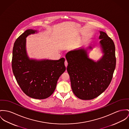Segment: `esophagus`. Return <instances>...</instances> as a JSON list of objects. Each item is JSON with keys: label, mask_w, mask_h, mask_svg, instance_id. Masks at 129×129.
<instances>
[{"label": "esophagus", "mask_w": 129, "mask_h": 129, "mask_svg": "<svg viewBox=\"0 0 129 129\" xmlns=\"http://www.w3.org/2000/svg\"><path fill=\"white\" fill-rule=\"evenodd\" d=\"M64 64H65V67H67V65H68V62H67V60H65Z\"/></svg>", "instance_id": "34e87169"}]
</instances>
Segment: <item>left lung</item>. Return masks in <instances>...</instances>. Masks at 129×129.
<instances>
[{
    "label": "left lung",
    "mask_w": 129,
    "mask_h": 129,
    "mask_svg": "<svg viewBox=\"0 0 129 129\" xmlns=\"http://www.w3.org/2000/svg\"><path fill=\"white\" fill-rule=\"evenodd\" d=\"M99 32L100 47L103 54L99 59L89 58V50L94 47L90 46L71 50L65 55L72 89L80 99H93L104 92L111 82L115 68L114 42L106 33Z\"/></svg>",
    "instance_id": "8db88e82"
}]
</instances>
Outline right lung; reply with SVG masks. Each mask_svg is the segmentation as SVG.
<instances>
[{"mask_svg": "<svg viewBox=\"0 0 129 129\" xmlns=\"http://www.w3.org/2000/svg\"><path fill=\"white\" fill-rule=\"evenodd\" d=\"M26 30L15 41L13 49L12 67L14 75L23 92L36 99L48 98L54 91L57 80L65 72V59L30 58L26 51V37L38 33Z\"/></svg>", "mask_w": 129, "mask_h": 129, "instance_id": "add662e5", "label": "right lung"}]
</instances>
